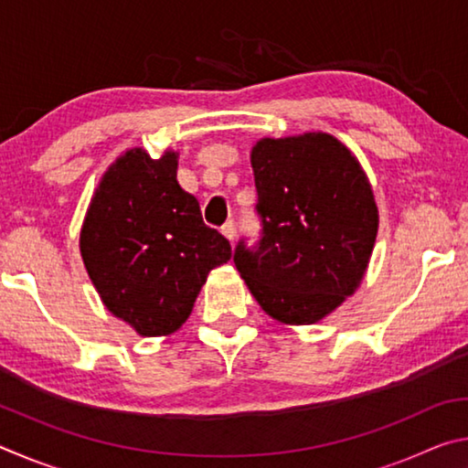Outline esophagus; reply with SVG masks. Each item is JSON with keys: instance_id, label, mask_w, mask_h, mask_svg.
Listing matches in <instances>:
<instances>
[{"instance_id": "1", "label": "esophagus", "mask_w": 468, "mask_h": 468, "mask_svg": "<svg viewBox=\"0 0 468 468\" xmlns=\"http://www.w3.org/2000/svg\"><path fill=\"white\" fill-rule=\"evenodd\" d=\"M220 233H223L229 241L235 239V223L233 220H227V223L220 227Z\"/></svg>"}]
</instances>
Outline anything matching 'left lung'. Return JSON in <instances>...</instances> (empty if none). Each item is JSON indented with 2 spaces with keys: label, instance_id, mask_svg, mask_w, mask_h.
Instances as JSON below:
<instances>
[{
  "label": "left lung",
  "instance_id": "8db88e82",
  "mask_svg": "<svg viewBox=\"0 0 468 468\" xmlns=\"http://www.w3.org/2000/svg\"><path fill=\"white\" fill-rule=\"evenodd\" d=\"M260 239L233 262L260 307L284 324H314L353 295L378 233L366 173L328 133L264 138L251 150Z\"/></svg>",
  "mask_w": 468,
  "mask_h": 468
}]
</instances>
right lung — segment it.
<instances>
[{"mask_svg":"<svg viewBox=\"0 0 468 468\" xmlns=\"http://www.w3.org/2000/svg\"><path fill=\"white\" fill-rule=\"evenodd\" d=\"M80 251L107 310L142 336L176 332L206 276L231 258L200 204L177 181V154L142 148L117 158L94 194Z\"/></svg>","mask_w":468,"mask_h":468,"instance_id":"right-lung-1","label":"right lung"}]
</instances>
